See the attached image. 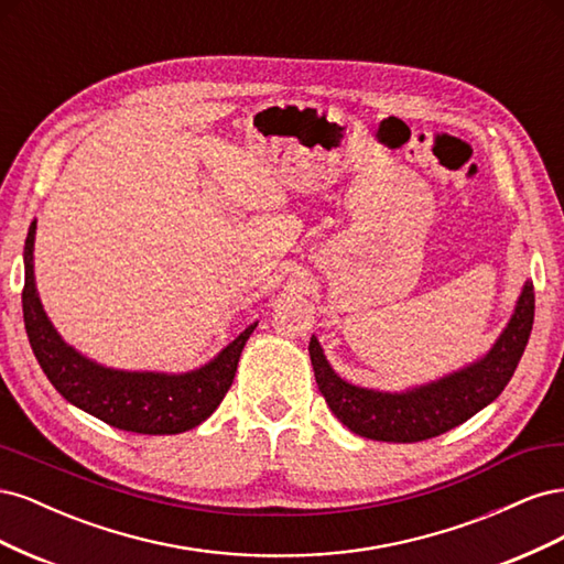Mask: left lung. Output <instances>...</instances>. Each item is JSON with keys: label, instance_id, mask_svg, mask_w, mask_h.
Masks as SVG:
<instances>
[{"label": "left lung", "instance_id": "8db88e82", "mask_svg": "<svg viewBox=\"0 0 564 564\" xmlns=\"http://www.w3.org/2000/svg\"><path fill=\"white\" fill-rule=\"evenodd\" d=\"M532 324L534 284L527 282L516 315L480 362L400 395L357 388L338 379L324 360L315 336L308 352L319 392L334 416L352 433L379 442H421L456 429L501 395L518 369Z\"/></svg>", "mask_w": 564, "mask_h": 564}]
</instances>
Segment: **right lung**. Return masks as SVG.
I'll use <instances>...</instances> for the list:
<instances>
[{
  "instance_id": "1",
  "label": "right lung",
  "mask_w": 564,
  "mask_h": 564,
  "mask_svg": "<svg viewBox=\"0 0 564 564\" xmlns=\"http://www.w3.org/2000/svg\"><path fill=\"white\" fill-rule=\"evenodd\" d=\"M35 228L37 224L32 220L25 240L23 319L32 352L61 395L112 429L143 435H176L209 419L232 386L237 362L256 324L237 336L214 362L181 377L100 367L65 346L42 308L32 275Z\"/></svg>"
}]
</instances>
